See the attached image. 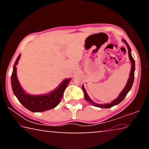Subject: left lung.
<instances>
[{"label":"left lung","instance_id":"1","mask_svg":"<svg viewBox=\"0 0 149 149\" xmlns=\"http://www.w3.org/2000/svg\"><path fill=\"white\" fill-rule=\"evenodd\" d=\"M123 41L125 42V44L126 45V46L127 47V49H128V55H129L130 61L132 62V68H131V72H130V77L128 79L127 83L126 84L125 87H124V89L122 91V93H120L119 97H118L116 99L114 100V101H112V102L109 103V104H96V103L93 102L91 100L89 99V96H88L87 93L85 91V88L84 87V85H82V89L84 91V97L85 100H87V102H89L91 104H92L93 106H95V107H99V108H109L112 107H114L115 105H117L120 103L122 100L125 99V97H126V95L128 93V92L130 91V89H132V87L133 84V81H134V72H135V60L133 59V58L132 56V54H131V48L129 46V45L127 44V42H126L125 39H123Z\"/></svg>","mask_w":149,"mask_h":149}]
</instances>
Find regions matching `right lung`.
Here are the masks:
<instances>
[{"instance_id": "add662e5", "label": "right lung", "mask_w": 149, "mask_h": 149, "mask_svg": "<svg viewBox=\"0 0 149 149\" xmlns=\"http://www.w3.org/2000/svg\"><path fill=\"white\" fill-rule=\"evenodd\" d=\"M19 57L20 54L14 63L13 72L11 75L12 91L17 99L25 108L33 112H44L56 107L61 101L64 90L72 79H64L56 89L49 94L37 96L27 94L20 86L16 75V65Z\"/></svg>"}]
</instances>
